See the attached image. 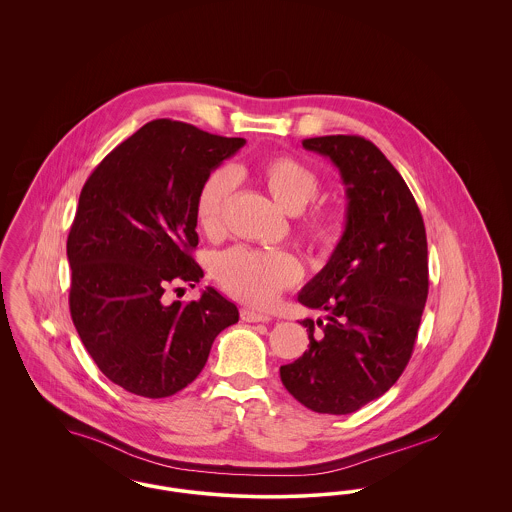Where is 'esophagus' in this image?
Listing matches in <instances>:
<instances>
[{"label":"esophagus","mask_w":512,"mask_h":512,"mask_svg":"<svg viewBox=\"0 0 512 512\" xmlns=\"http://www.w3.org/2000/svg\"><path fill=\"white\" fill-rule=\"evenodd\" d=\"M240 317L245 322H270L272 318L265 315V313H259V311H255V309H249V307H244L242 311H240Z\"/></svg>","instance_id":"obj_1"}]
</instances>
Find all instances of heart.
Wrapping results in <instances>:
<instances>
[{
    "mask_svg": "<svg viewBox=\"0 0 512 512\" xmlns=\"http://www.w3.org/2000/svg\"><path fill=\"white\" fill-rule=\"evenodd\" d=\"M236 174L240 171L211 172L197 192L195 220L207 236H219L224 228L226 207L236 188ZM255 174L280 209L290 215L301 213L320 190L317 174L290 155H276L261 161L255 167ZM336 232V217L328 211L313 213L301 224L303 238L318 249H328L334 244ZM215 274L220 286L236 299L255 307H268L299 280L301 267L292 253L238 245L220 255Z\"/></svg>",
    "mask_w": 512,
    "mask_h": 512,
    "instance_id": "1",
    "label": "heart"
}]
</instances>
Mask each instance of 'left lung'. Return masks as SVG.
<instances>
[{
	"label": "left lung",
	"instance_id": "8db88e82",
	"mask_svg": "<svg viewBox=\"0 0 512 512\" xmlns=\"http://www.w3.org/2000/svg\"><path fill=\"white\" fill-rule=\"evenodd\" d=\"M303 147L340 171L347 211L328 263L297 295L324 320L301 322L309 349L280 366V378L315 413H355L390 390L413 355L428 297L426 230L405 180L372 142L338 134Z\"/></svg>",
	"mask_w": 512,
	"mask_h": 512
}]
</instances>
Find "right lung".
Returning a JSON list of instances; mask_svg holds the SVG:
<instances>
[{
	"label": "right lung",
	"mask_w": 512,
	"mask_h": 512,
	"mask_svg": "<svg viewBox=\"0 0 512 512\" xmlns=\"http://www.w3.org/2000/svg\"><path fill=\"white\" fill-rule=\"evenodd\" d=\"M244 144L186 122H147L99 163L80 192L67 240L71 317L99 370L122 390L149 399L184 390L215 338L240 318L215 288L171 305L163 293L203 278L192 257L195 197Z\"/></svg>",
	"instance_id": "add662e5"
}]
</instances>
